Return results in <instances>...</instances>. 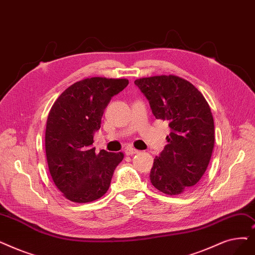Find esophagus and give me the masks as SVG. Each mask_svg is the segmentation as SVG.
<instances>
[{
  "instance_id": "esophagus-1",
  "label": "esophagus",
  "mask_w": 255,
  "mask_h": 255,
  "mask_svg": "<svg viewBox=\"0 0 255 255\" xmlns=\"http://www.w3.org/2000/svg\"><path fill=\"white\" fill-rule=\"evenodd\" d=\"M139 151L138 150H136L135 148H126V150H125V153H126V155H133V154H137Z\"/></svg>"
}]
</instances>
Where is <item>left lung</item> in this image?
<instances>
[{
    "instance_id": "obj_1",
    "label": "left lung",
    "mask_w": 255,
    "mask_h": 255,
    "mask_svg": "<svg viewBox=\"0 0 255 255\" xmlns=\"http://www.w3.org/2000/svg\"><path fill=\"white\" fill-rule=\"evenodd\" d=\"M149 100L155 118L169 121L168 143L154 158L152 185L165 195H180L197 186L204 175L215 145L213 114L203 95L175 75L134 81Z\"/></svg>"
}]
</instances>
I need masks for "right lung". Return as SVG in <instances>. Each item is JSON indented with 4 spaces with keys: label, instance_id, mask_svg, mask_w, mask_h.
Instances as JSON below:
<instances>
[{
    "label": "right lung",
    "instance_id": "1",
    "mask_svg": "<svg viewBox=\"0 0 255 255\" xmlns=\"http://www.w3.org/2000/svg\"><path fill=\"white\" fill-rule=\"evenodd\" d=\"M127 79L93 77L69 86L53 104L47 120L46 155L52 179L68 200L86 203L109 189L124 154L93 148L104 109L128 85Z\"/></svg>",
    "mask_w": 255,
    "mask_h": 255
}]
</instances>
